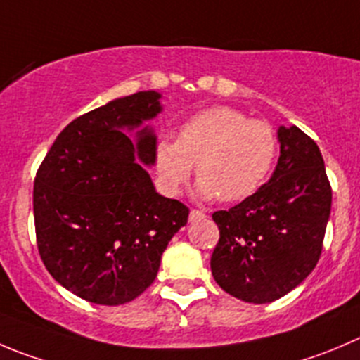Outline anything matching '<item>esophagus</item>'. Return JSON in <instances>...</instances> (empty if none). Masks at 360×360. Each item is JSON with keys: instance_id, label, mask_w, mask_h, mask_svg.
<instances>
[{"instance_id": "1", "label": "esophagus", "mask_w": 360, "mask_h": 360, "mask_svg": "<svg viewBox=\"0 0 360 360\" xmlns=\"http://www.w3.org/2000/svg\"><path fill=\"white\" fill-rule=\"evenodd\" d=\"M205 217H207V215H205L201 210H191L189 214V221H198V219H205Z\"/></svg>"}]
</instances>
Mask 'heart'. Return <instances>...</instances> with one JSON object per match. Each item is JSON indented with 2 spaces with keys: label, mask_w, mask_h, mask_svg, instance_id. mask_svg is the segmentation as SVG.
<instances>
[{
  "label": "heart",
  "mask_w": 360,
  "mask_h": 360,
  "mask_svg": "<svg viewBox=\"0 0 360 360\" xmlns=\"http://www.w3.org/2000/svg\"><path fill=\"white\" fill-rule=\"evenodd\" d=\"M276 159L277 138L269 123L219 105L186 120L178 139L157 143L155 174L160 189L174 196L196 162L198 198L231 203L252 196L269 178Z\"/></svg>",
  "instance_id": "obj_1"
}]
</instances>
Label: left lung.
Masks as SVG:
<instances>
[{"mask_svg":"<svg viewBox=\"0 0 360 360\" xmlns=\"http://www.w3.org/2000/svg\"><path fill=\"white\" fill-rule=\"evenodd\" d=\"M277 141L279 160L269 182L212 215L221 235L212 276L244 302H274L313 272L330 215L332 191L316 143L295 125H281Z\"/></svg>","mask_w":360,"mask_h":360,"instance_id":"1","label":"left lung"}]
</instances>
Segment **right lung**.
<instances>
[{"label":"right lung","instance_id":"right-lung-1","mask_svg":"<svg viewBox=\"0 0 360 360\" xmlns=\"http://www.w3.org/2000/svg\"><path fill=\"white\" fill-rule=\"evenodd\" d=\"M159 91H138L68 123L47 152L33 187L37 245L51 276L74 295L120 306L153 283L160 256L189 208L160 196L150 120Z\"/></svg>","mask_w":360,"mask_h":360}]
</instances>
